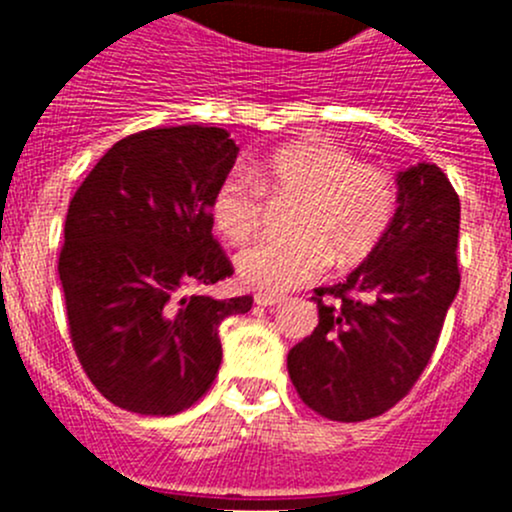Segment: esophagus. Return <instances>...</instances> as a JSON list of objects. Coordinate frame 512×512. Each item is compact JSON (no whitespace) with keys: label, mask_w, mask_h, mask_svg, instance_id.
<instances>
[{"label":"esophagus","mask_w":512,"mask_h":512,"mask_svg":"<svg viewBox=\"0 0 512 512\" xmlns=\"http://www.w3.org/2000/svg\"><path fill=\"white\" fill-rule=\"evenodd\" d=\"M282 302L280 294H272V292H257L255 294V304H260V307H272V304Z\"/></svg>","instance_id":"obj_1"}]
</instances>
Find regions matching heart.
Returning <instances> with one entry per match:
<instances>
[{"mask_svg":"<svg viewBox=\"0 0 512 512\" xmlns=\"http://www.w3.org/2000/svg\"><path fill=\"white\" fill-rule=\"evenodd\" d=\"M232 168L210 198V220L230 242H242L262 218V195H297L289 230L294 237H260L235 257L250 287L285 292L337 267L364 262L384 242L399 213V180L389 168L361 163L327 136H304L277 146L260 163Z\"/></svg>","mask_w":512,"mask_h":512,"instance_id":"heart-1","label":"heart"}]
</instances>
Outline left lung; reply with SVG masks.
Wrapping results in <instances>:
<instances>
[{"label": "left lung", "instance_id": "obj_1", "mask_svg": "<svg viewBox=\"0 0 512 512\" xmlns=\"http://www.w3.org/2000/svg\"><path fill=\"white\" fill-rule=\"evenodd\" d=\"M458 223V193L438 165L399 175L389 235L347 282L314 289L319 324L287 354L289 379L314 414L366 421L414 389L461 287Z\"/></svg>", "mask_w": 512, "mask_h": 512}]
</instances>
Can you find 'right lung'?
I'll return each instance as SVG.
<instances>
[{
  "label": "right lung",
  "instance_id": "add662e5",
  "mask_svg": "<svg viewBox=\"0 0 512 512\" xmlns=\"http://www.w3.org/2000/svg\"><path fill=\"white\" fill-rule=\"evenodd\" d=\"M235 158L225 128H148L113 143L71 198L59 255L71 347L118 409L198 404L223 359L220 322L250 312L252 297L193 292L235 272L210 220Z\"/></svg>",
  "mask_w": 512,
  "mask_h": 512
}]
</instances>
